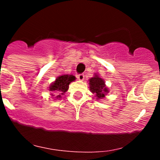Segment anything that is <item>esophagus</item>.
Listing matches in <instances>:
<instances>
[{"instance_id":"1","label":"esophagus","mask_w":160,"mask_h":160,"mask_svg":"<svg viewBox=\"0 0 160 160\" xmlns=\"http://www.w3.org/2000/svg\"><path fill=\"white\" fill-rule=\"evenodd\" d=\"M84 74L83 73H80V74H78L77 75V79H78L79 80H84Z\"/></svg>"}]
</instances>
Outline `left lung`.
<instances>
[{
    "label": "left lung",
    "instance_id": "8db88e82",
    "mask_svg": "<svg viewBox=\"0 0 160 160\" xmlns=\"http://www.w3.org/2000/svg\"><path fill=\"white\" fill-rule=\"evenodd\" d=\"M90 90L92 93H94L97 97V99H102L105 97L106 93L108 92V90L106 88L104 80L98 75H95L89 80Z\"/></svg>",
    "mask_w": 160,
    "mask_h": 160
}]
</instances>
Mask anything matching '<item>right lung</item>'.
<instances>
[{
  "label": "right lung",
  "instance_id": "add662e5",
  "mask_svg": "<svg viewBox=\"0 0 160 160\" xmlns=\"http://www.w3.org/2000/svg\"><path fill=\"white\" fill-rule=\"evenodd\" d=\"M76 77L72 75H62L59 76L56 79L54 83L51 84L49 87V91L56 92V93L63 94L65 92L67 91L69 88V84L75 80ZM53 96V95H52ZM60 95L56 96V98H60Z\"/></svg>",
  "mask_w": 160,
  "mask_h": 160
}]
</instances>
